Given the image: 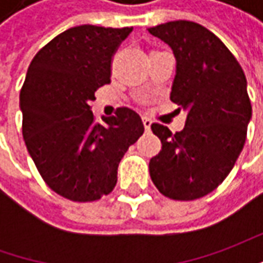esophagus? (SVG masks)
Here are the masks:
<instances>
[{
  "instance_id": "1",
  "label": "esophagus",
  "mask_w": 263,
  "mask_h": 263,
  "mask_svg": "<svg viewBox=\"0 0 263 263\" xmlns=\"http://www.w3.org/2000/svg\"><path fill=\"white\" fill-rule=\"evenodd\" d=\"M142 121H143V126H145V128H146V130H151L152 121H151L149 118H146V117H143V118H142Z\"/></svg>"
}]
</instances>
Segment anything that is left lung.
Returning <instances> with one entry per match:
<instances>
[{"label": "left lung", "instance_id": "8db88e82", "mask_svg": "<svg viewBox=\"0 0 263 263\" xmlns=\"http://www.w3.org/2000/svg\"><path fill=\"white\" fill-rule=\"evenodd\" d=\"M176 57L170 99L187 114L173 135L152 124L162 149L149 162L151 178L170 199L193 200L215 190L233 170L246 142L252 105L234 55L206 27L177 20L149 27Z\"/></svg>", "mask_w": 263, "mask_h": 263}]
</instances>
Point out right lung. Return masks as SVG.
I'll use <instances>...</instances> for the list:
<instances>
[{
    "instance_id": "obj_1",
    "label": "right lung",
    "mask_w": 263,
    "mask_h": 263,
    "mask_svg": "<svg viewBox=\"0 0 263 263\" xmlns=\"http://www.w3.org/2000/svg\"><path fill=\"white\" fill-rule=\"evenodd\" d=\"M133 27L83 25L55 36L32 60L20 92L23 139L45 183L60 196L92 202L112 192L128 146L143 135L130 108L98 124L96 89L111 82V58Z\"/></svg>"
}]
</instances>
